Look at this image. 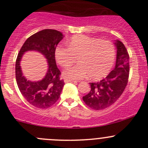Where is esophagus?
<instances>
[{
  "label": "esophagus",
  "mask_w": 148,
  "mask_h": 148,
  "mask_svg": "<svg viewBox=\"0 0 148 148\" xmlns=\"http://www.w3.org/2000/svg\"><path fill=\"white\" fill-rule=\"evenodd\" d=\"M64 82L65 83H69V82H72V83H76V81H73V80H70V79H65L64 80Z\"/></svg>",
  "instance_id": "esophagus-1"
}]
</instances>
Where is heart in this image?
Segmentation results:
<instances>
[{"label":"heart","mask_w":148,"mask_h":148,"mask_svg":"<svg viewBox=\"0 0 148 148\" xmlns=\"http://www.w3.org/2000/svg\"><path fill=\"white\" fill-rule=\"evenodd\" d=\"M68 47L59 45L55 56L62 67L70 66L79 56V64L67 69V79H81L89 75L93 80L105 77L113 67L115 59V47L111 42L86 35H76L67 41Z\"/></svg>","instance_id":"heart-1"}]
</instances>
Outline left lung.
Segmentation results:
<instances>
[{
	"mask_svg": "<svg viewBox=\"0 0 148 148\" xmlns=\"http://www.w3.org/2000/svg\"><path fill=\"white\" fill-rule=\"evenodd\" d=\"M117 49L115 68L105 79L99 82L90 83V90L83 97V100L90 108L102 110L113 104L123 94L128 82L130 74V56L125 45L115 40Z\"/></svg>",
	"mask_w": 148,
	"mask_h": 148,
	"instance_id": "8db88e82",
	"label": "left lung"
}]
</instances>
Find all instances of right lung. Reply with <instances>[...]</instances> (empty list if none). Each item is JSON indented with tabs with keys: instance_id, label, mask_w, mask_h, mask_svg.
I'll use <instances>...</instances> for the list:
<instances>
[{
	"instance_id": "add662e5",
	"label": "right lung",
	"mask_w": 148,
	"mask_h": 148,
	"mask_svg": "<svg viewBox=\"0 0 148 148\" xmlns=\"http://www.w3.org/2000/svg\"><path fill=\"white\" fill-rule=\"evenodd\" d=\"M63 35L56 30L45 29L37 32L26 40L20 49L16 60L15 73L20 92L28 103L36 108H47L53 105L60 97L64 83L60 78L55 59L58 44ZM35 50L42 54L47 60L48 69L40 81L31 82L23 76L20 65L22 56L25 52Z\"/></svg>"
}]
</instances>
